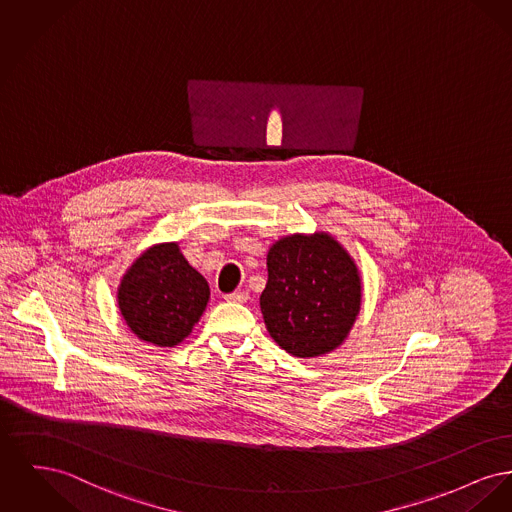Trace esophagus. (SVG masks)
<instances>
[{
  "label": "esophagus",
  "instance_id": "34e87169",
  "mask_svg": "<svg viewBox=\"0 0 512 512\" xmlns=\"http://www.w3.org/2000/svg\"><path fill=\"white\" fill-rule=\"evenodd\" d=\"M247 298H249L247 292H230L224 296V300L234 301V303H243V301H247Z\"/></svg>",
  "mask_w": 512,
  "mask_h": 512
}]
</instances>
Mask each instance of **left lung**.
<instances>
[{
  "instance_id": "left-lung-1",
  "label": "left lung",
  "mask_w": 512,
  "mask_h": 512,
  "mask_svg": "<svg viewBox=\"0 0 512 512\" xmlns=\"http://www.w3.org/2000/svg\"><path fill=\"white\" fill-rule=\"evenodd\" d=\"M269 280L261 311L274 342L298 358L342 344L360 311L358 269L327 234L290 236L267 255Z\"/></svg>"
}]
</instances>
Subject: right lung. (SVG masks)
<instances>
[{
    "instance_id": "right-lung-1",
    "label": "right lung",
    "mask_w": 512,
    "mask_h": 512,
    "mask_svg": "<svg viewBox=\"0 0 512 512\" xmlns=\"http://www.w3.org/2000/svg\"><path fill=\"white\" fill-rule=\"evenodd\" d=\"M209 284L176 243L147 249L123 276L121 315L141 340L176 346L191 332L209 301Z\"/></svg>"
}]
</instances>
